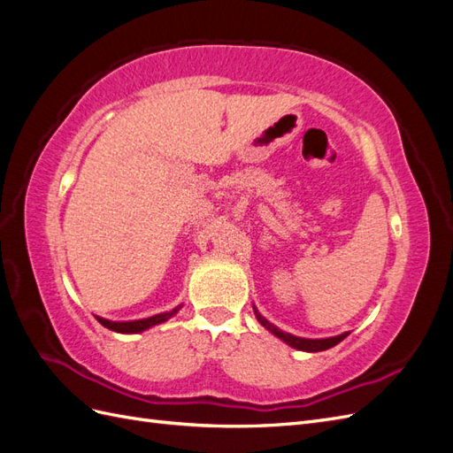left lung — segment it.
Here are the masks:
<instances>
[{"mask_svg": "<svg viewBox=\"0 0 453 453\" xmlns=\"http://www.w3.org/2000/svg\"><path fill=\"white\" fill-rule=\"evenodd\" d=\"M253 311H255V318L257 321L263 325L266 331H270L273 336H278L280 340H283L287 346H291L295 349H300V351H325L328 348H334L336 344H340L342 340H344L349 333H342L338 336H331V338H300V336H295L291 333H285L281 331V328H278L273 323H270L266 318H263V315L258 313L257 306H253Z\"/></svg>", "mask_w": 453, "mask_h": 453, "instance_id": "1", "label": "left lung"}]
</instances>
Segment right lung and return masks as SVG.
I'll return each instance as SVG.
<instances>
[{"label": "right lung", "mask_w": 453, "mask_h": 453, "mask_svg": "<svg viewBox=\"0 0 453 453\" xmlns=\"http://www.w3.org/2000/svg\"><path fill=\"white\" fill-rule=\"evenodd\" d=\"M183 308V304L175 306L173 310L170 311H164V313H157V315H150V318H145V319H135V321H109V319H104V318H96L98 319L105 328H109V331H115V333H120V334H135V333H143L147 331V328L155 326V325H160L164 321H168L170 318H173V315L180 311Z\"/></svg>", "instance_id": "add662e5"}]
</instances>
